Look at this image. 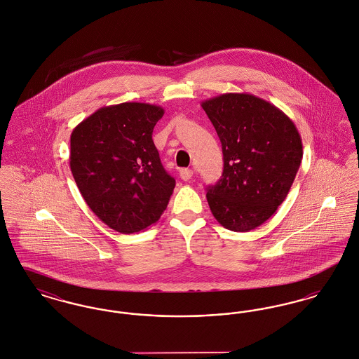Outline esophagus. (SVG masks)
<instances>
[{
    "label": "esophagus",
    "instance_id": "obj_1",
    "mask_svg": "<svg viewBox=\"0 0 359 359\" xmlns=\"http://www.w3.org/2000/svg\"><path fill=\"white\" fill-rule=\"evenodd\" d=\"M192 176H194V171H192V170H189V168H183V170H180V177H182L184 182L191 180V179H192Z\"/></svg>",
    "mask_w": 359,
    "mask_h": 359
}]
</instances>
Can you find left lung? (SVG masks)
<instances>
[{
	"label": "left lung",
	"mask_w": 359,
	"mask_h": 359,
	"mask_svg": "<svg viewBox=\"0 0 359 359\" xmlns=\"http://www.w3.org/2000/svg\"><path fill=\"white\" fill-rule=\"evenodd\" d=\"M222 142L223 173L207 187L214 218L231 231H250L281 205L303 158L293 121L262 98L226 93L202 102Z\"/></svg>",
	"instance_id": "8db88e82"
}]
</instances>
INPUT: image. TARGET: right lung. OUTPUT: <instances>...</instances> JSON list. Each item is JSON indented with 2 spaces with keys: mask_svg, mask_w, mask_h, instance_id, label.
Returning a JSON list of instances; mask_svg holds the SVG:
<instances>
[{
  "mask_svg": "<svg viewBox=\"0 0 359 359\" xmlns=\"http://www.w3.org/2000/svg\"><path fill=\"white\" fill-rule=\"evenodd\" d=\"M157 104L103 106L71 133L69 168L91 211L110 229L133 234L157 222L167 208L175 179L161 165L154 125Z\"/></svg>",
  "mask_w": 359,
  "mask_h": 359,
  "instance_id": "add662e5",
  "label": "right lung"
}]
</instances>
